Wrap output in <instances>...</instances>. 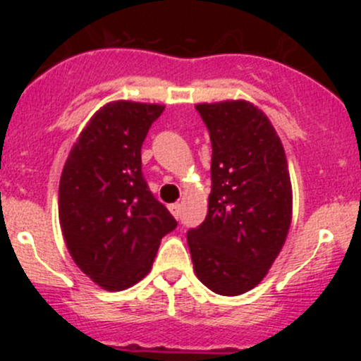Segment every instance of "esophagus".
Returning a JSON list of instances; mask_svg holds the SVG:
<instances>
[{
	"label": "esophagus",
	"instance_id": "34e87169",
	"mask_svg": "<svg viewBox=\"0 0 361 361\" xmlns=\"http://www.w3.org/2000/svg\"><path fill=\"white\" fill-rule=\"evenodd\" d=\"M169 211L173 213L174 218H180V213H181V204L180 202H174V204H169Z\"/></svg>",
	"mask_w": 361,
	"mask_h": 361
}]
</instances>
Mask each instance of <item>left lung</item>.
<instances>
[{"mask_svg":"<svg viewBox=\"0 0 361 361\" xmlns=\"http://www.w3.org/2000/svg\"><path fill=\"white\" fill-rule=\"evenodd\" d=\"M209 130L206 220L187 234L194 271L218 295L255 288L278 258L292 224L285 148L271 120L248 101L195 106Z\"/></svg>","mask_w":361,"mask_h":361,"instance_id":"left-lung-1","label":"left lung"}]
</instances>
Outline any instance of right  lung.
<instances>
[{
    "label": "right lung",
    "mask_w": 361,
    "mask_h": 361,
    "mask_svg": "<svg viewBox=\"0 0 361 361\" xmlns=\"http://www.w3.org/2000/svg\"><path fill=\"white\" fill-rule=\"evenodd\" d=\"M162 104L113 101L89 120L69 152L59 183V221L80 271L110 292L150 272L160 239L176 220L154 197L141 147Z\"/></svg>",
    "instance_id": "right-lung-1"
}]
</instances>
